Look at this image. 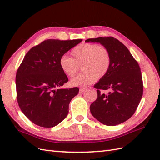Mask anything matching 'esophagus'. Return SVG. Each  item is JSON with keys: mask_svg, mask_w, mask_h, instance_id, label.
Segmentation results:
<instances>
[{"mask_svg": "<svg viewBox=\"0 0 160 160\" xmlns=\"http://www.w3.org/2000/svg\"><path fill=\"white\" fill-rule=\"evenodd\" d=\"M85 89H83V88H80V89H79V93H83L84 91H85Z\"/></svg>", "mask_w": 160, "mask_h": 160, "instance_id": "esophagus-1", "label": "esophagus"}]
</instances>
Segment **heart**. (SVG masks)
Returning a JSON list of instances; mask_svg holds the SVG:
<instances>
[{"mask_svg":"<svg viewBox=\"0 0 160 160\" xmlns=\"http://www.w3.org/2000/svg\"><path fill=\"white\" fill-rule=\"evenodd\" d=\"M72 58L64 56L60 58L59 64L63 73L73 77L81 64L82 73L73 78L70 81L73 87H86L101 78L109 71L111 57L108 50L96 44L84 43L71 51Z\"/></svg>","mask_w":160,"mask_h":160,"instance_id":"obj_1","label":"heart"}]
</instances>
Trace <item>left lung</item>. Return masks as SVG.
<instances>
[{"mask_svg":"<svg viewBox=\"0 0 160 160\" xmlns=\"http://www.w3.org/2000/svg\"><path fill=\"white\" fill-rule=\"evenodd\" d=\"M85 42L100 43L111 57L109 71L94 85L98 98L91 104V113L103 124H120L134 114L142 99L143 83L140 66L127 47L113 37L89 38ZM101 89L110 92L101 94Z\"/></svg>","mask_w":160,"mask_h":160,"instance_id":"obj_1","label":"left lung"}]
</instances>
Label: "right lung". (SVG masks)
Returning <instances> with one entry per match:
<instances>
[{"mask_svg":"<svg viewBox=\"0 0 160 160\" xmlns=\"http://www.w3.org/2000/svg\"><path fill=\"white\" fill-rule=\"evenodd\" d=\"M82 39H48L27 53L17 71V100L22 113L33 123L52 128L69 113V104L79 92L78 87L61 89L68 82L59 60Z\"/></svg>","mask_w":160,"mask_h":160,"instance_id":"add662e5","label":"right lung"}]
</instances>
